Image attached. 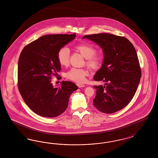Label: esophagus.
Listing matches in <instances>:
<instances>
[{"mask_svg":"<svg viewBox=\"0 0 158 158\" xmlns=\"http://www.w3.org/2000/svg\"><path fill=\"white\" fill-rule=\"evenodd\" d=\"M77 86L79 88H83V87L85 86V85H84L83 84H82V83H77Z\"/></svg>","mask_w":158,"mask_h":158,"instance_id":"34e87169","label":"esophagus"}]
</instances>
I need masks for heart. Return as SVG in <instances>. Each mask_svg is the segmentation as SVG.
<instances>
[{
	"label": "heart",
	"instance_id": "b5f03b06",
	"mask_svg": "<svg viewBox=\"0 0 158 158\" xmlns=\"http://www.w3.org/2000/svg\"><path fill=\"white\" fill-rule=\"evenodd\" d=\"M75 49L82 54L85 59V64L91 70H96L102 64V57L96 54L97 50L88 44H80L76 45ZM57 60L61 66H67L70 61V51L66 47L61 48L57 53ZM89 71L85 69L72 68L65 74V77L73 82L82 83L85 81L86 76L88 75Z\"/></svg>",
	"mask_w": 158,
	"mask_h": 158
}]
</instances>
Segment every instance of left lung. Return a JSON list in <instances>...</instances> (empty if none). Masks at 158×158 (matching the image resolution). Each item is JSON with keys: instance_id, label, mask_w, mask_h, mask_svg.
Here are the masks:
<instances>
[{"instance_id": "8db88e82", "label": "left lung", "mask_w": 158, "mask_h": 158, "mask_svg": "<svg viewBox=\"0 0 158 158\" xmlns=\"http://www.w3.org/2000/svg\"><path fill=\"white\" fill-rule=\"evenodd\" d=\"M83 38L98 44L104 54L94 80L104 82L105 86H94L97 90L94 105L102 113H115L130 103L140 82L141 69L135 48L127 38L108 33L87 35Z\"/></svg>"}]
</instances>
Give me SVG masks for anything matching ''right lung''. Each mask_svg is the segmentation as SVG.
I'll return each instance as SVG.
<instances>
[{"label":"right lung","mask_w":158,"mask_h":158,"mask_svg":"<svg viewBox=\"0 0 158 158\" xmlns=\"http://www.w3.org/2000/svg\"><path fill=\"white\" fill-rule=\"evenodd\" d=\"M75 37V34L45 35L21 52L18 65V89L25 104L38 115H60L66 110L71 94L78 89L69 81H63L60 87L56 88L51 80L61 70L58 52Z\"/></svg>","instance_id":"right-lung-1"}]
</instances>
